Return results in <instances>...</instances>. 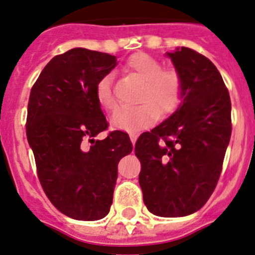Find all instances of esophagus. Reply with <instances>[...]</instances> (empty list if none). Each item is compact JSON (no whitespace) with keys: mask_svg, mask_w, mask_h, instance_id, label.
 <instances>
[{"mask_svg":"<svg viewBox=\"0 0 255 255\" xmlns=\"http://www.w3.org/2000/svg\"><path fill=\"white\" fill-rule=\"evenodd\" d=\"M129 138H130V141H132L133 144L136 143V141H137V133L129 132Z\"/></svg>","mask_w":255,"mask_h":255,"instance_id":"esophagus-1","label":"esophagus"}]
</instances>
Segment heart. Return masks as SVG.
Segmentation results:
<instances>
[{"instance_id": "b5f03b06", "label": "heart", "mask_w": 255, "mask_h": 255, "mask_svg": "<svg viewBox=\"0 0 255 255\" xmlns=\"http://www.w3.org/2000/svg\"><path fill=\"white\" fill-rule=\"evenodd\" d=\"M126 71L142 82L137 107L122 108L112 118L117 129L137 130L150 127L162 117H169L178 111L184 99V77L174 67L164 68L159 59L147 53L130 56L125 65ZM96 102L108 112L118 107L113 91V77L104 75L95 88Z\"/></svg>"}]
</instances>
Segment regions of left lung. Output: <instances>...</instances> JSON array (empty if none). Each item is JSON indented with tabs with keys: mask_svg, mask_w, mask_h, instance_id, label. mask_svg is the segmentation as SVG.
Returning a JSON list of instances; mask_svg holds the SVG:
<instances>
[{
	"mask_svg": "<svg viewBox=\"0 0 255 255\" xmlns=\"http://www.w3.org/2000/svg\"><path fill=\"white\" fill-rule=\"evenodd\" d=\"M167 54L184 77V99L173 116L142 133L134 152L147 210L180 217L203 207L216 188L231 137V100L207 57L187 47Z\"/></svg>",
	"mask_w": 255,
	"mask_h": 255,
	"instance_id": "8db88e82",
	"label": "left lung"
}]
</instances>
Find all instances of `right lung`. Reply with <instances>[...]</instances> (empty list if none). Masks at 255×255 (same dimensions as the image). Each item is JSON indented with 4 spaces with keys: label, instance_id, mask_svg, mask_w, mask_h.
<instances>
[{
    "label": "right lung",
    "instance_id": "right-lung-1",
    "mask_svg": "<svg viewBox=\"0 0 255 255\" xmlns=\"http://www.w3.org/2000/svg\"><path fill=\"white\" fill-rule=\"evenodd\" d=\"M116 65V56L73 48L48 62L29 96L26 136L39 182L54 207L71 219L107 216L118 162L132 152L123 130L94 139L109 126L96 102V84Z\"/></svg>",
    "mask_w": 255,
    "mask_h": 255
}]
</instances>
